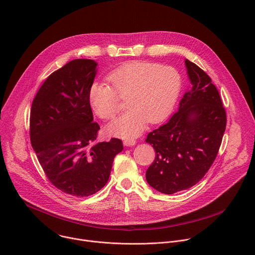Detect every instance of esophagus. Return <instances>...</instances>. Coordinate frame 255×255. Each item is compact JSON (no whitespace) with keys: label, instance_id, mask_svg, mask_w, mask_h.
I'll return each mask as SVG.
<instances>
[{"label":"esophagus","instance_id":"esophagus-1","mask_svg":"<svg viewBox=\"0 0 255 255\" xmlns=\"http://www.w3.org/2000/svg\"><path fill=\"white\" fill-rule=\"evenodd\" d=\"M123 143H124L125 146H133V145L136 144V140L133 139V138H129V139H125L123 141Z\"/></svg>","mask_w":255,"mask_h":255}]
</instances>
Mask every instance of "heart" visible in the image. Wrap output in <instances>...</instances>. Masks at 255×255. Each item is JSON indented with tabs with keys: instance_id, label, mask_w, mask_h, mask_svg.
<instances>
[{
	"instance_id": "heart-1",
	"label": "heart",
	"mask_w": 255,
	"mask_h": 255,
	"mask_svg": "<svg viewBox=\"0 0 255 255\" xmlns=\"http://www.w3.org/2000/svg\"><path fill=\"white\" fill-rule=\"evenodd\" d=\"M109 86L95 82L88 92L93 112L103 120L113 119L121 110L120 99H126L129 110L106 128L111 135L133 138L145 124H157L172 112L183 80L176 68L154 62H126L107 76Z\"/></svg>"
}]
</instances>
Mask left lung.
Segmentation results:
<instances>
[{
  "label": "left lung",
  "instance_id": "8db88e82",
  "mask_svg": "<svg viewBox=\"0 0 255 255\" xmlns=\"http://www.w3.org/2000/svg\"><path fill=\"white\" fill-rule=\"evenodd\" d=\"M192 90L170 120L147 135L155 158L146 170L147 183L171 195L195 186L208 172L226 129V111L211 78L186 59Z\"/></svg>",
  "mask_w": 255,
  "mask_h": 255
}]
</instances>
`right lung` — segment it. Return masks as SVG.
Instances as JSON below:
<instances>
[{"mask_svg":"<svg viewBox=\"0 0 255 255\" xmlns=\"http://www.w3.org/2000/svg\"><path fill=\"white\" fill-rule=\"evenodd\" d=\"M97 62L74 59L45 80L30 111V140L50 183L74 197L99 192L110 177L114 157L123 149L118 138L98 142L88 100Z\"/></svg>","mask_w":255,"mask_h":255,"instance_id":"1","label":"right lung"}]
</instances>
